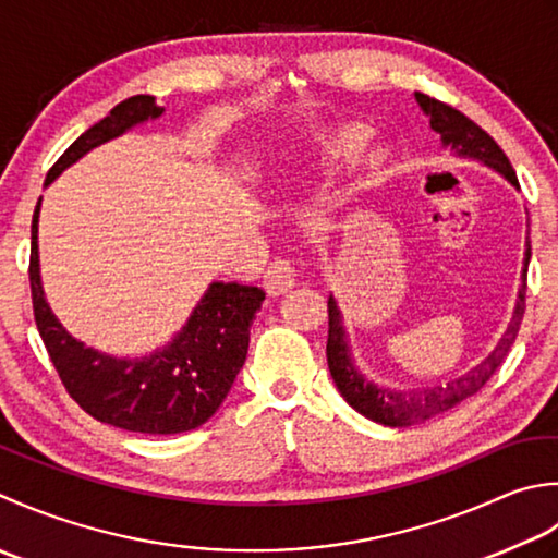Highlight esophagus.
Returning a JSON list of instances; mask_svg holds the SVG:
<instances>
[{"label":"esophagus","instance_id":"esophagus-1","mask_svg":"<svg viewBox=\"0 0 558 558\" xmlns=\"http://www.w3.org/2000/svg\"><path fill=\"white\" fill-rule=\"evenodd\" d=\"M295 283V267L289 257H277L265 269V289L269 295L287 293Z\"/></svg>","mask_w":558,"mask_h":558}]
</instances>
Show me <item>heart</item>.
Segmentation results:
<instances>
[{
	"mask_svg": "<svg viewBox=\"0 0 558 558\" xmlns=\"http://www.w3.org/2000/svg\"><path fill=\"white\" fill-rule=\"evenodd\" d=\"M366 142H368V130H363V128L337 130L320 144L317 166L327 170V173H332V170L349 163L351 158H354L363 149V146H366Z\"/></svg>",
	"mask_w": 558,
	"mask_h": 558,
	"instance_id": "heart-1",
	"label": "heart"
}]
</instances>
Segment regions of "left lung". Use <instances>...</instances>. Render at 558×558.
Masks as SVG:
<instances>
[{
    "mask_svg": "<svg viewBox=\"0 0 558 558\" xmlns=\"http://www.w3.org/2000/svg\"><path fill=\"white\" fill-rule=\"evenodd\" d=\"M416 100L430 118V130H436L440 134L442 146H450V149L462 158H474V161L498 170L510 185L518 187L515 170L510 166L501 146L494 142V136H488L474 120H470L458 108L442 104V100H436L426 94H416ZM530 255L532 253L527 245L525 267H522V289L518 293L513 317H510V325L506 329V335L501 337V342H498V347L480 363V366L472 368L470 373H464L462 378H454L446 385H434V388H424V390H388L371 383L366 375L354 366V361H351V351L344 339L347 335L342 325V313H339L335 299L329 295L327 366H329V373H332L337 390L342 392L344 400L354 407L359 414L383 426H412L418 422H426V418L448 412V409H452L454 404H460L468 400V397L480 392L488 383V378L496 373V368L501 366L518 337L522 315H525Z\"/></svg>",
    "mask_w": 558,
    "mask_h": 558,
    "instance_id": "obj_1",
    "label": "left lung"
}]
</instances>
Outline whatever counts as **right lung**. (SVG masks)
Segmentation results:
<instances>
[{
	"label": "right lung",
	"mask_w": 558,
	"mask_h": 558,
	"mask_svg": "<svg viewBox=\"0 0 558 558\" xmlns=\"http://www.w3.org/2000/svg\"><path fill=\"white\" fill-rule=\"evenodd\" d=\"M154 96H132L88 128L48 170L45 185L104 142L130 128L161 118ZM38 214L31 223V299L38 332L52 366L72 400L98 422L151 436L185 434L214 416L243 368L250 325L265 291L243 283L214 281L192 311L187 325L168 347L142 359L100 354L66 332L45 301L38 259Z\"/></svg>",
	"instance_id": "obj_1"
}]
</instances>
